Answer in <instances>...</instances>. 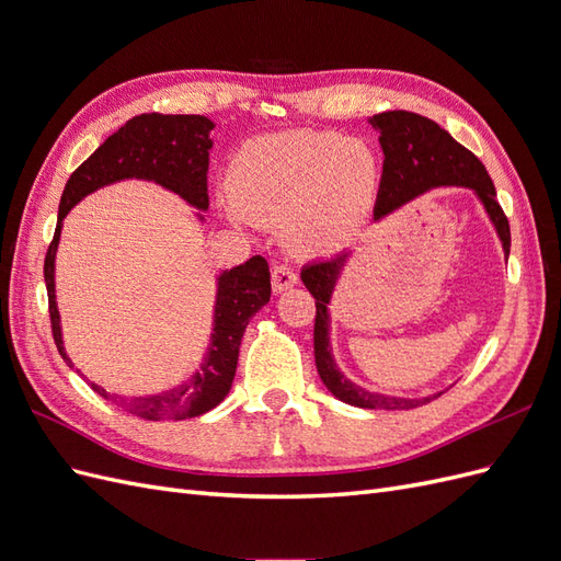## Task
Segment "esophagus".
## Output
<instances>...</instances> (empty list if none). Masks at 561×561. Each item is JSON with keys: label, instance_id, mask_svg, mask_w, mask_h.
<instances>
[{"label": "esophagus", "instance_id": "34e87169", "mask_svg": "<svg viewBox=\"0 0 561 561\" xmlns=\"http://www.w3.org/2000/svg\"><path fill=\"white\" fill-rule=\"evenodd\" d=\"M297 280H299L297 274L287 264H276L271 268V287H274V293L287 290V287L297 285Z\"/></svg>", "mask_w": 561, "mask_h": 561}]
</instances>
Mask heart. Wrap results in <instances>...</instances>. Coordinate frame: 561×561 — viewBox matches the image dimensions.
<instances>
[{"label": "heart", "mask_w": 561, "mask_h": 561, "mask_svg": "<svg viewBox=\"0 0 561 561\" xmlns=\"http://www.w3.org/2000/svg\"><path fill=\"white\" fill-rule=\"evenodd\" d=\"M381 180L377 149L332 130H283L236 151L229 198L233 225H278L283 243L301 257L330 254L358 231Z\"/></svg>", "instance_id": "1"}]
</instances>
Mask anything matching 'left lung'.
<instances>
[{
    "instance_id": "obj_1",
    "label": "left lung",
    "mask_w": 561,
    "mask_h": 561,
    "mask_svg": "<svg viewBox=\"0 0 561 561\" xmlns=\"http://www.w3.org/2000/svg\"><path fill=\"white\" fill-rule=\"evenodd\" d=\"M369 124L379 130V142L383 149V173L375 219L386 217L400 208L402 203H410L423 192L433 190V186H468L480 198L491 225H494L505 257L511 254V225H507V217L496 201L494 182H491L486 168L470 149L458 145L445 128H439L431 118L414 112H381L369 116ZM348 257L351 252H342L336 257L313 262L301 268V283L307 285V290L316 299L313 353L322 383L328 386L334 398L353 407H363V410H414V407L443 396V390L426 398L383 396L353 383L339 371L330 348V304Z\"/></svg>"
}]
</instances>
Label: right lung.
I'll list each match as a JSON object with an SVG mask.
<instances>
[{
    "label": "right lung",
    "mask_w": 561,
    "mask_h": 561,
    "mask_svg": "<svg viewBox=\"0 0 561 561\" xmlns=\"http://www.w3.org/2000/svg\"><path fill=\"white\" fill-rule=\"evenodd\" d=\"M213 128L215 124L210 118L201 114L154 112L133 116L130 122L110 135L67 180L60 196L54 241H50L44 260V280L48 293L50 330H54L58 353L70 367L75 365L62 346V328L56 304V252L65 215L83 196L118 180L157 182L163 190L184 198L196 210H208V157L213 147ZM198 219L203 222L201 213ZM268 297V264L260 254H254L245 264L227 268L217 276L210 346L206 355H203L201 367L184 383L161 390V393L130 398L110 393V390L93 381L89 383L98 396L112 400L128 414L142 416L147 421H180L206 414L227 398L236 375V365H239L243 332L250 318L264 307Z\"/></svg>",
    "instance_id": "1"
}]
</instances>
